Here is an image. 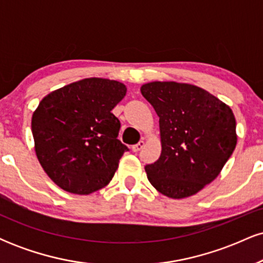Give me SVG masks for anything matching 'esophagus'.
<instances>
[{
	"instance_id": "obj_1",
	"label": "esophagus",
	"mask_w": 263,
	"mask_h": 263,
	"mask_svg": "<svg viewBox=\"0 0 263 263\" xmlns=\"http://www.w3.org/2000/svg\"><path fill=\"white\" fill-rule=\"evenodd\" d=\"M143 146H144V141H140L137 144L132 146V151H134V152H138V151L143 148Z\"/></svg>"
}]
</instances>
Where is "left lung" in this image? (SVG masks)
Listing matches in <instances>:
<instances>
[{
  "mask_svg": "<svg viewBox=\"0 0 263 263\" xmlns=\"http://www.w3.org/2000/svg\"><path fill=\"white\" fill-rule=\"evenodd\" d=\"M159 117L162 153L144 170L163 195L197 194L219 176L236 147V121L228 105L206 90L176 81L141 87Z\"/></svg>",
  "mask_w": 263,
  "mask_h": 263,
  "instance_id": "8db88e82",
  "label": "left lung"
}]
</instances>
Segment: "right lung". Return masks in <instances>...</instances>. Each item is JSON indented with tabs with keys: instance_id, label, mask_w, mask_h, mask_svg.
<instances>
[{
	"instance_id": "obj_1",
	"label": "right lung",
	"mask_w": 263,
	"mask_h": 263,
	"mask_svg": "<svg viewBox=\"0 0 263 263\" xmlns=\"http://www.w3.org/2000/svg\"><path fill=\"white\" fill-rule=\"evenodd\" d=\"M120 81L89 78L48 93L32 116L35 155L63 190L87 195L106 186L128 151L111 112L125 98Z\"/></svg>"
}]
</instances>
